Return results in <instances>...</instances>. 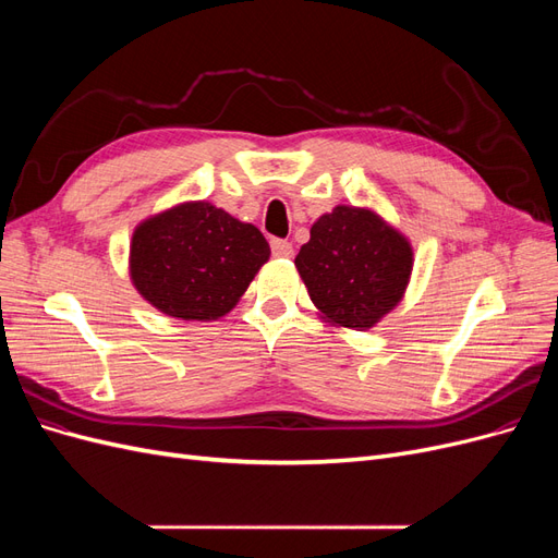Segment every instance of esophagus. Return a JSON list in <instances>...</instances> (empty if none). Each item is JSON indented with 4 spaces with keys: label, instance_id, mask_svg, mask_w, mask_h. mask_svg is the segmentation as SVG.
<instances>
[{
    "label": "esophagus",
    "instance_id": "1",
    "mask_svg": "<svg viewBox=\"0 0 558 558\" xmlns=\"http://www.w3.org/2000/svg\"><path fill=\"white\" fill-rule=\"evenodd\" d=\"M269 246H272V253L277 258H291L293 256V244L289 240H272V242H269Z\"/></svg>",
    "mask_w": 558,
    "mask_h": 558
}]
</instances>
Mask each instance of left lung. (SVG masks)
<instances>
[{
	"mask_svg": "<svg viewBox=\"0 0 558 558\" xmlns=\"http://www.w3.org/2000/svg\"><path fill=\"white\" fill-rule=\"evenodd\" d=\"M410 242L375 211L335 207L310 230L295 267L324 318L367 330L391 312L412 275Z\"/></svg>",
	"mask_w": 558,
	"mask_h": 558,
	"instance_id": "obj_1",
	"label": "left lung"
}]
</instances>
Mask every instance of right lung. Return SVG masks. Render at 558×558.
I'll return each instance as SVG.
<instances>
[{"instance_id": "right-lung-1", "label": "right lung", "mask_w": 558, "mask_h": 558, "mask_svg": "<svg viewBox=\"0 0 558 558\" xmlns=\"http://www.w3.org/2000/svg\"><path fill=\"white\" fill-rule=\"evenodd\" d=\"M269 258L263 232L209 202L146 218L132 234L130 277L167 316L211 320L238 305Z\"/></svg>"}]
</instances>
